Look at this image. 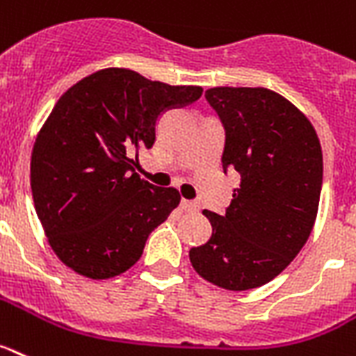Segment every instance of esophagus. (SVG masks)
Masks as SVG:
<instances>
[{
  "instance_id": "obj_1",
  "label": "esophagus",
  "mask_w": 356,
  "mask_h": 356,
  "mask_svg": "<svg viewBox=\"0 0 356 356\" xmlns=\"http://www.w3.org/2000/svg\"><path fill=\"white\" fill-rule=\"evenodd\" d=\"M181 209L185 212H196L198 211V203L191 202V200H181Z\"/></svg>"
}]
</instances>
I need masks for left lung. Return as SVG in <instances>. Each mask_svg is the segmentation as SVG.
Here are the masks:
<instances>
[{
    "instance_id": "obj_1",
    "label": "left lung",
    "mask_w": 356,
    "mask_h": 356,
    "mask_svg": "<svg viewBox=\"0 0 356 356\" xmlns=\"http://www.w3.org/2000/svg\"><path fill=\"white\" fill-rule=\"evenodd\" d=\"M227 129L223 167L241 175L205 245L191 248L193 268L225 290L243 291L277 277L305 247L317 220L323 149L297 106L266 88L205 91Z\"/></svg>"
}]
</instances>
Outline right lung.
Masks as SVG:
<instances>
[{
	"instance_id": "obj_1",
	"label": "right lung",
	"mask_w": 356,
	"mask_h": 356,
	"mask_svg": "<svg viewBox=\"0 0 356 356\" xmlns=\"http://www.w3.org/2000/svg\"><path fill=\"white\" fill-rule=\"evenodd\" d=\"M202 93V86L104 68L60 95L35 136L30 185L51 250L68 268L100 281L140 259L149 234L181 196L175 187L142 180L131 153L153 147L167 108Z\"/></svg>"
}]
</instances>
